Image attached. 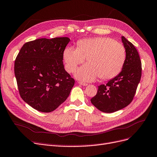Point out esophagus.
Here are the masks:
<instances>
[{
  "label": "esophagus",
  "instance_id": "esophagus-1",
  "mask_svg": "<svg viewBox=\"0 0 157 157\" xmlns=\"http://www.w3.org/2000/svg\"><path fill=\"white\" fill-rule=\"evenodd\" d=\"M78 83H79L80 84H81V85L84 86H87V83H85V82H81V81H79Z\"/></svg>",
  "mask_w": 157,
  "mask_h": 157
}]
</instances>
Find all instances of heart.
Listing matches in <instances>:
<instances>
[{
    "instance_id": "obj_1",
    "label": "heart",
    "mask_w": 157,
    "mask_h": 157,
    "mask_svg": "<svg viewBox=\"0 0 157 157\" xmlns=\"http://www.w3.org/2000/svg\"><path fill=\"white\" fill-rule=\"evenodd\" d=\"M85 58L87 64L80 67L75 76L84 81L113 78L120 73L126 60L122 44L108 37L85 39L77 42V48H67L64 59L68 72L73 73Z\"/></svg>"
}]
</instances>
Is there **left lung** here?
<instances>
[{
    "label": "left lung",
    "instance_id": "1",
    "mask_svg": "<svg viewBox=\"0 0 157 157\" xmlns=\"http://www.w3.org/2000/svg\"><path fill=\"white\" fill-rule=\"evenodd\" d=\"M122 41L126 49L121 72L105 85L98 86L97 95L91 102L104 113H113L128 105L133 99L142 75V64L136 49L124 36Z\"/></svg>",
    "mask_w": 157,
    "mask_h": 157
}]
</instances>
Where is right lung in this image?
Wrapping results in <instances>:
<instances>
[{
  "label": "right lung",
  "instance_id": "add662e5",
  "mask_svg": "<svg viewBox=\"0 0 157 157\" xmlns=\"http://www.w3.org/2000/svg\"><path fill=\"white\" fill-rule=\"evenodd\" d=\"M68 37L39 39L21 48L14 71L19 94L25 102L44 113L54 111L70 95L75 80L63 64Z\"/></svg>",
  "mask_w": 157,
  "mask_h": 157
}]
</instances>
